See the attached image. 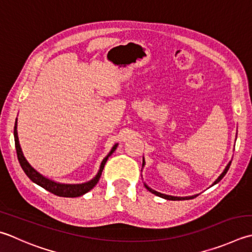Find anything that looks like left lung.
I'll list each match as a JSON object with an SVG mask.
<instances>
[{"mask_svg":"<svg viewBox=\"0 0 252 252\" xmlns=\"http://www.w3.org/2000/svg\"><path fill=\"white\" fill-rule=\"evenodd\" d=\"M230 164H231V161H229L228 164H227V166L225 167V169H224V171L221 172V174L219 176V178L216 179L213 184H212V186H214V185H216V184H219V182L223 179V177L226 175V172L228 171V169H229V166H230ZM144 165H145V160H144V157H143V164H142V166L144 167ZM144 186H145V188L149 190L150 192H152L153 194H155V195H157V196H160V198H162V199H166V200H171V201H182V200H190V199H193V198H195L196 196V194L195 195H191V196H174V195H168V194H164V193H160V192H157V191H155V190H153L152 188H150L149 186H147L145 182H144ZM211 186V187H212Z\"/></svg>","mask_w":252,"mask_h":252,"instance_id":"obj_1","label":"left lung"}]
</instances>
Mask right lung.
I'll return each instance as SVG.
<instances>
[{
    "instance_id": "add662e5",
    "label": "right lung",
    "mask_w": 252,
    "mask_h": 252,
    "mask_svg": "<svg viewBox=\"0 0 252 252\" xmlns=\"http://www.w3.org/2000/svg\"><path fill=\"white\" fill-rule=\"evenodd\" d=\"M14 140H15V146H16L18 161H19V164H21L23 170L25 171V174L27 175L28 178L31 179L32 182H34L36 185L42 187L43 189H46L47 191L51 192V193L59 195V196H64V198H77V196L85 194L88 191L92 190L94 187L97 185L98 180H99L106 161L108 160L110 155L117 150V147H118V143L112 146L111 151L108 153V155L102 159L97 175L94 177L92 180L84 182V184L72 185V184H61V182H57L54 180L49 179V178H47V177L41 175L40 172L37 171L31 164H29L26 159V157L24 156L21 144H19L18 134H17V119H16V121H15V126H14Z\"/></svg>"
}]
</instances>
